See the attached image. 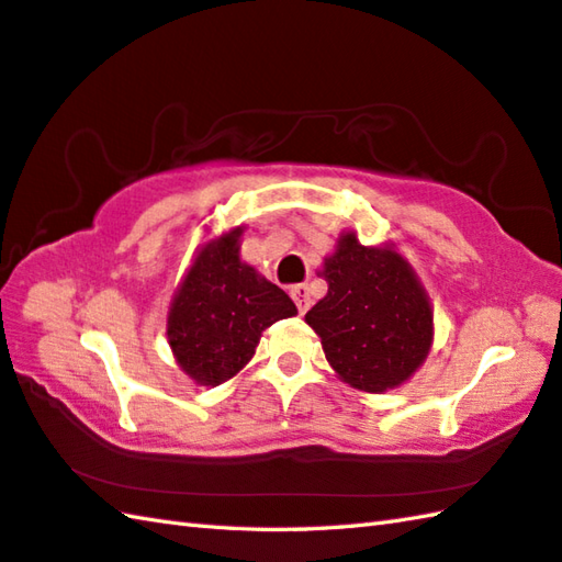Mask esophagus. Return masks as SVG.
<instances>
[{"label":"esophagus","instance_id":"1","mask_svg":"<svg viewBox=\"0 0 562 562\" xmlns=\"http://www.w3.org/2000/svg\"><path fill=\"white\" fill-rule=\"evenodd\" d=\"M291 297H293V303H295L297 313H301V315L307 311V307H311V291H307L305 283L293 285V289H291Z\"/></svg>","mask_w":562,"mask_h":562}]
</instances>
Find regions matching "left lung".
<instances>
[{
    "mask_svg": "<svg viewBox=\"0 0 562 562\" xmlns=\"http://www.w3.org/2000/svg\"><path fill=\"white\" fill-rule=\"evenodd\" d=\"M327 295L307 311L325 357L341 381L366 393L403 385L425 363L434 313L425 285L395 247H366L339 237L319 271Z\"/></svg>",
    "mask_w": 562,
    "mask_h": 562,
    "instance_id": "left-lung-1",
    "label": "left lung"
}]
</instances>
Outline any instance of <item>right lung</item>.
Returning <instances> with one entry per match:
<instances>
[{
	"label": "right lung",
	"mask_w": 562,
	"mask_h": 562,
	"mask_svg": "<svg viewBox=\"0 0 562 562\" xmlns=\"http://www.w3.org/2000/svg\"><path fill=\"white\" fill-rule=\"evenodd\" d=\"M243 227L205 243L167 315L175 359L199 385H221L255 357L261 331L297 311L277 283L239 259Z\"/></svg>",
	"instance_id": "right-lung-1"
}]
</instances>
